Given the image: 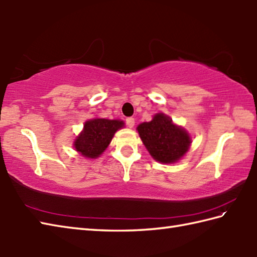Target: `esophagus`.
<instances>
[{
	"label": "esophagus",
	"mask_w": 257,
	"mask_h": 257,
	"mask_svg": "<svg viewBox=\"0 0 257 257\" xmlns=\"http://www.w3.org/2000/svg\"><path fill=\"white\" fill-rule=\"evenodd\" d=\"M134 124H135V119L133 117H127L126 118V125L130 128H132L134 126Z\"/></svg>",
	"instance_id": "34e87169"
}]
</instances>
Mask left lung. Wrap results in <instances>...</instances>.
I'll return each mask as SVG.
<instances>
[{
	"label": "left lung",
	"mask_w": 257,
	"mask_h": 257,
	"mask_svg": "<svg viewBox=\"0 0 257 257\" xmlns=\"http://www.w3.org/2000/svg\"><path fill=\"white\" fill-rule=\"evenodd\" d=\"M136 130L151 156L163 164L178 162L191 144L187 131L164 113L155 114L151 122L141 123Z\"/></svg>",
	"instance_id": "1"
}]
</instances>
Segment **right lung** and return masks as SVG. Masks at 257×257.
Masks as SVG:
<instances>
[{
	"label": "right lung",
	"instance_id": "add662e5",
	"mask_svg": "<svg viewBox=\"0 0 257 257\" xmlns=\"http://www.w3.org/2000/svg\"><path fill=\"white\" fill-rule=\"evenodd\" d=\"M124 126L121 119L92 118L84 123L82 132L73 142V147L87 158H96L109 146L114 134Z\"/></svg>",
	"mask_w": 257,
	"mask_h": 257
}]
</instances>
